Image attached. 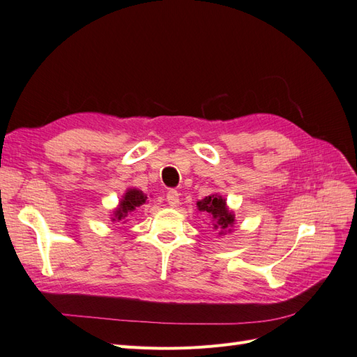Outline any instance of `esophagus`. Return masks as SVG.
<instances>
[{
  "mask_svg": "<svg viewBox=\"0 0 357 357\" xmlns=\"http://www.w3.org/2000/svg\"><path fill=\"white\" fill-rule=\"evenodd\" d=\"M167 201H168V204H169V207H172V208L177 207L178 202H180L177 190H169V192L167 193Z\"/></svg>",
  "mask_w": 357,
  "mask_h": 357,
  "instance_id": "34e87169",
  "label": "esophagus"
}]
</instances>
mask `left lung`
I'll return each mask as SVG.
<instances>
[{
	"mask_svg": "<svg viewBox=\"0 0 357 357\" xmlns=\"http://www.w3.org/2000/svg\"><path fill=\"white\" fill-rule=\"evenodd\" d=\"M197 207L199 211L208 215L213 229L219 234V236L228 235L234 231V226L236 223L235 214L232 210H229L226 199L219 193H214V195L205 197L204 199L198 201Z\"/></svg>",
	"mask_w": 357,
	"mask_h": 357,
	"instance_id": "8db88e82",
	"label": "left lung"
}]
</instances>
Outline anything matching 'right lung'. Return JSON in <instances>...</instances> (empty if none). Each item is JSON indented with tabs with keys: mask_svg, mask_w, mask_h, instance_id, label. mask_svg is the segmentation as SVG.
Returning <instances> with one entry per match:
<instances>
[{
	"mask_svg": "<svg viewBox=\"0 0 357 357\" xmlns=\"http://www.w3.org/2000/svg\"><path fill=\"white\" fill-rule=\"evenodd\" d=\"M146 202H147V193H144L143 190H139L137 188L126 189L123 197L121 198V201H119L117 207L110 214L112 222L126 223L129 218L132 215V213Z\"/></svg>",
	"mask_w": 357,
	"mask_h": 357,
	"instance_id": "add662e5",
	"label": "right lung"
}]
</instances>
